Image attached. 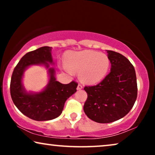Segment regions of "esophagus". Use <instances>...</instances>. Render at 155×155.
Returning <instances> with one entry per match:
<instances>
[{
	"instance_id": "1",
	"label": "esophagus",
	"mask_w": 155,
	"mask_h": 155,
	"mask_svg": "<svg viewBox=\"0 0 155 155\" xmlns=\"http://www.w3.org/2000/svg\"><path fill=\"white\" fill-rule=\"evenodd\" d=\"M82 88H83V87H82V84H78V87H77V90H82Z\"/></svg>"
}]
</instances>
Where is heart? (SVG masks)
Returning <instances> with one entry per match:
<instances>
[{
    "label": "heart",
    "mask_w": 155,
    "mask_h": 155,
    "mask_svg": "<svg viewBox=\"0 0 155 155\" xmlns=\"http://www.w3.org/2000/svg\"><path fill=\"white\" fill-rule=\"evenodd\" d=\"M67 65L63 69L69 74L79 72L82 81L87 84H96L107 75L110 67L107 55L94 51L85 50L73 53L66 58Z\"/></svg>",
    "instance_id": "1"
}]
</instances>
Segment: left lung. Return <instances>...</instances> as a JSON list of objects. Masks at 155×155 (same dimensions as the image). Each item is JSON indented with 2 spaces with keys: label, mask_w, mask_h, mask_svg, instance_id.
Here are the masks:
<instances>
[{
  "label": "left lung",
  "mask_w": 155,
  "mask_h": 155,
  "mask_svg": "<svg viewBox=\"0 0 155 155\" xmlns=\"http://www.w3.org/2000/svg\"><path fill=\"white\" fill-rule=\"evenodd\" d=\"M111 72L97 85L85 86L87 99L84 111L89 118L108 124L124 117L132 109L137 95L136 74L124 56L107 50Z\"/></svg>",
  "instance_id": "left-lung-1"
}]
</instances>
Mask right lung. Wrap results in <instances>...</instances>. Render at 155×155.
I'll list each match as a JSON object with an SVG mask.
<instances>
[{
  "mask_svg": "<svg viewBox=\"0 0 155 155\" xmlns=\"http://www.w3.org/2000/svg\"><path fill=\"white\" fill-rule=\"evenodd\" d=\"M51 47L43 46L27 53L15 68L10 81V95L16 107L31 119L38 121L54 119L62 113L65 101L77 90L78 83L72 81L62 84L56 81L53 68L48 69L50 80L46 87L41 92L28 93L22 84L24 71L32 65H44L53 63Z\"/></svg>",
  "mask_w": 155,
  "mask_h": 155,
  "instance_id": "1",
  "label": "right lung"
}]
</instances>
